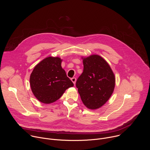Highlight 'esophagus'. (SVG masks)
<instances>
[{
  "mask_svg": "<svg viewBox=\"0 0 150 150\" xmlns=\"http://www.w3.org/2000/svg\"><path fill=\"white\" fill-rule=\"evenodd\" d=\"M71 81H72V82L74 83V84L75 85V83H76V78H75V77H73V78H71Z\"/></svg>",
  "mask_w": 150,
  "mask_h": 150,
  "instance_id": "1",
  "label": "esophagus"
}]
</instances>
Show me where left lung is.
Listing matches in <instances>:
<instances>
[{
	"mask_svg": "<svg viewBox=\"0 0 150 150\" xmlns=\"http://www.w3.org/2000/svg\"><path fill=\"white\" fill-rule=\"evenodd\" d=\"M82 74L76 87L81 100L87 108L96 110L109 100L115 87V76L109 63L97 54L82 57Z\"/></svg>",
	"mask_w": 150,
	"mask_h": 150,
	"instance_id": "8db88e82",
	"label": "left lung"
}]
</instances>
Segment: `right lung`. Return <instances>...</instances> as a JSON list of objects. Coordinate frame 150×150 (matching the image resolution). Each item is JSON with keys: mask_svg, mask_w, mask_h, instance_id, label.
<instances>
[{"mask_svg": "<svg viewBox=\"0 0 150 150\" xmlns=\"http://www.w3.org/2000/svg\"><path fill=\"white\" fill-rule=\"evenodd\" d=\"M62 60L59 57H47L39 62L30 75L31 91L40 102L52 103L74 86L61 66Z\"/></svg>", "mask_w": 150, "mask_h": 150, "instance_id": "1", "label": "right lung"}]
</instances>
